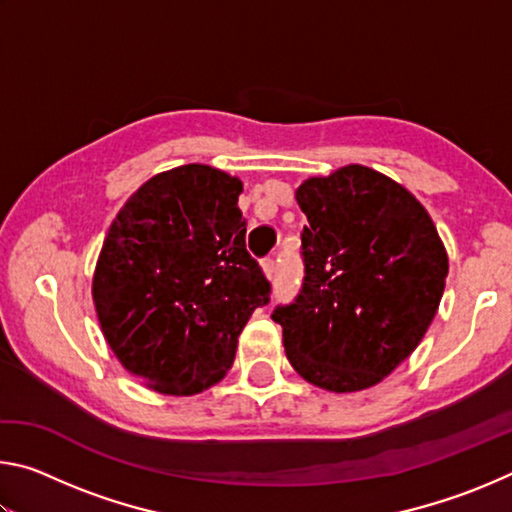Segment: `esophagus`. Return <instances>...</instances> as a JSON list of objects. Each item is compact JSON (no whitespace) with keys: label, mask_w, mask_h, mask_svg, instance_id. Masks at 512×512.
<instances>
[{"label":"esophagus","mask_w":512,"mask_h":512,"mask_svg":"<svg viewBox=\"0 0 512 512\" xmlns=\"http://www.w3.org/2000/svg\"><path fill=\"white\" fill-rule=\"evenodd\" d=\"M262 268H264V275L268 277V280H273V277H275V262H273L271 257H266V259H264V262H262Z\"/></svg>","instance_id":"34e87169"}]
</instances>
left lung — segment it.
Returning <instances> with one entry per match:
<instances>
[{"label":"left lung","instance_id":"obj_1","mask_svg":"<svg viewBox=\"0 0 512 512\" xmlns=\"http://www.w3.org/2000/svg\"><path fill=\"white\" fill-rule=\"evenodd\" d=\"M296 201L309 221L300 235L305 280L273 320L302 379L363 391L429 329L449 271L445 246L418 198L363 164L305 180Z\"/></svg>","mask_w":512,"mask_h":512}]
</instances>
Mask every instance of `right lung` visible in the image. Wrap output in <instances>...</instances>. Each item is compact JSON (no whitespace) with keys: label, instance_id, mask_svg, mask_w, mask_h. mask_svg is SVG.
Masks as SVG:
<instances>
[{"label":"right lung","instance_id":"right-lung-1","mask_svg":"<svg viewBox=\"0 0 512 512\" xmlns=\"http://www.w3.org/2000/svg\"><path fill=\"white\" fill-rule=\"evenodd\" d=\"M239 178L185 164L137 189L103 241L92 298L121 366L164 395L223 379L271 282L246 250Z\"/></svg>","mask_w":512,"mask_h":512}]
</instances>
